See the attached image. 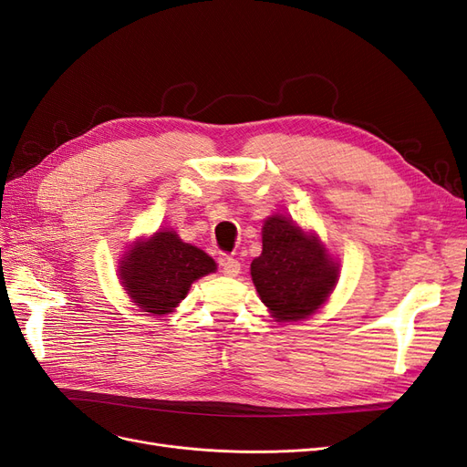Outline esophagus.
Listing matches in <instances>:
<instances>
[{
	"label": "esophagus",
	"instance_id": "34e87169",
	"mask_svg": "<svg viewBox=\"0 0 467 467\" xmlns=\"http://www.w3.org/2000/svg\"><path fill=\"white\" fill-rule=\"evenodd\" d=\"M220 265H222V273L225 276H237L242 273V265H239V261L234 257H223Z\"/></svg>",
	"mask_w": 467,
	"mask_h": 467
}]
</instances>
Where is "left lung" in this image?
Returning a JSON list of instances; mask_svg holds the SVG:
<instances>
[{
  "instance_id": "1",
  "label": "left lung",
  "mask_w": 467,
  "mask_h": 467,
  "mask_svg": "<svg viewBox=\"0 0 467 467\" xmlns=\"http://www.w3.org/2000/svg\"><path fill=\"white\" fill-rule=\"evenodd\" d=\"M251 276L273 317L296 321L327 300L337 265L316 237L306 235L292 220L273 216L263 225V253L253 259Z\"/></svg>"
}]
</instances>
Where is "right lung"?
Wrapping results in <instances>:
<instances>
[{
    "mask_svg": "<svg viewBox=\"0 0 467 467\" xmlns=\"http://www.w3.org/2000/svg\"><path fill=\"white\" fill-rule=\"evenodd\" d=\"M120 265L124 290L144 312L158 316L177 307L196 278L216 271L214 259L182 244L173 232H158L136 244Z\"/></svg>",
    "mask_w": 467,
    "mask_h": 467,
    "instance_id": "obj_1",
    "label": "right lung"
}]
</instances>
